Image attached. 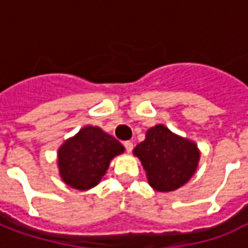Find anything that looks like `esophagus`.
I'll use <instances>...</instances> for the list:
<instances>
[{
	"mask_svg": "<svg viewBox=\"0 0 248 248\" xmlns=\"http://www.w3.org/2000/svg\"><path fill=\"white\" fill-rule=\"evenodd\" d=\"M124 149H126V151L127 153H131V150H133V147H134V145H133V142H130V140H126L124 143Z\"/></svg>",
	"mask_w": 248,
	"mask_h": 248,
	"instance_id": "obj_1",
	"label": "esophagus"
}]
</instances>
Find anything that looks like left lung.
<instances>
[{
  "mask_svg": "<svg viewBox=\"0 0 248 248\" xmlns=\"http://www.w3.org/2000/svg\"><path fill=\"white\" fill-rule=\"evenodd\" d=\"M156 191L177 190L192 177L199 161L194 142L172 134L163 124L147 130L146 138L134 149Z\"/></svg>",
  "mask_w": 248,
  "mask_h": 248,
  "instance_id": "8db88e82",
  "label": "left lung"
}]
</instances>
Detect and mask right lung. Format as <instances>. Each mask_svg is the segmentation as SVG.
I'll return each instance as SVG.
<instances>
[{
	"label": "right lung",
	"mask_w": 248,
	"mask_h": 248,
	"mask_svg": "<svg viewBox=\"0 0 248 248\" xmlns=\"http://www.w3.org/2000/svg\"><path fill=\"white\" fill-rule=\"evenodd\" d=\"M124 150V146L114 137L99 127L87 126L60 147V174L70 187L89 190L101 181L110 161Z\"/></svg>",
	"instance_id": "obj_1"
}]
</instances>
